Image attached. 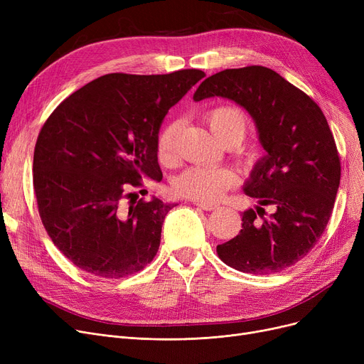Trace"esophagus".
Segmentation results:
<instances>
[{"label": "esophagus", "instance_id": "34e87169", "mask_svg": "<svg viewBox=\"0 0 364 364\" xmlns=\"http://www.w3.org/2000/svg\"><path fill=\"white\" fill-rule=\"evenodd\" d=\"M193 203H195L196 206H199L200 209H203V211H214V209H217V205H213V203L199 202V200H195Z\"/></svg>", "mask_w": 364, "mask_h": 364}]
</instances>
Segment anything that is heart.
Wrapping results in <instances>:
<instances>
[{
	"label": "heart",
	"instance_id": "obj_1",
	"mask_svg": "<svg viewBox=\"0 0 364 364\" xmlns=\"http://www.w3.org/2000/svg\"><path fill=\"white\" fill-rule=\"evenodd\" d=\"M209 129L218 141L236 137L242 141L246 132L245 113L235 106H220L209 110L205 117ZM180 124L171 122L161 132L156 141V151L162 162L174 161ZM237 177L227 168L193 166L186 169L174 181V192L183 198L199 202H214L223 196L227 188L235 186Z\"/></svg>",
	"mask_w": 364,
	"mask_h": 364
}]
</instances>
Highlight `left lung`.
<instances>
[{"label":"left lung","instance_id":"1","mask_svg":"<svg viewBox=\"0 0 364 364\" xmlns=\"http://www.w3.org/2000/svg\"><path fill=\"white\" fill-rule=\"evenodd\" d=\"M223 97L255 122L265 155L243 192L277 213L261 223L252 208L242 213L240 233L217 246L227 265L252 274L282 272L307 255L332 215L341 162L321 109L307 94L264 66L225 69L206 78L193 100ZM263 209V208H262Z\"/></svg>","mask_w":364,"mask_h":364}]
</instances>
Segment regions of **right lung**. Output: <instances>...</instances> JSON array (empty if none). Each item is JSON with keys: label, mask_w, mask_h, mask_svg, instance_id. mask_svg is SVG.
I'll list each match as a JSON object with an SVG mask.
<instances>
[{"label": "right lung", "mask_w": 364, "mask_h": 364, "mask_svg": "<svg viewBox=\"0 0 364 364\" xmlns=\"http://www.w3.org/2000/svg\"><path fill=\"white\" fill-rule=\"evenodd\" d=\"M205 73H109L54 109L33 151V188L53 243L78 269L119 279L155 258L176 203L129 200L141 178L162 180L156 141L168 110Z\"/></svg>", "instance_id": "obj_1"}]
</instances>
